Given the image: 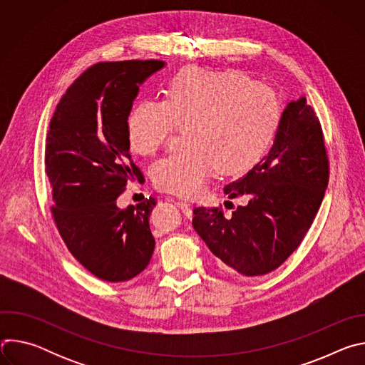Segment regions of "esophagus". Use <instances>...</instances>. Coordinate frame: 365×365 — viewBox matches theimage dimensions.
<instances>
[{"mask_svg":"<svg viewBox=\"0 0 365 365\" xmlns=\"http://www.w3.org/2000/svg\"><path fill=\"white\" fill-rule=\"evenodd\" d=\"M178 206L180 207V210H182V212L186 215V217H189L190 215V203L189 202H186V200H178Z\"/></svg>","mask_w":365,"mask_h":365,"instance_id":"obj_1","label":"esophagus"}]
</instances>
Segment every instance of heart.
I'll return each mask as SVG.
<instances>
[{
	"mask_svg": "<svg viewBox=\"0 0 365 365\" xmlns=\"http://www.w3.org/2000/svg\"><path fill=\"white\" fill-rule=\"evenodd\" d=\"M280 124L272 88L238 72L190 68L170 83L166 99L143 101L128 117L131 148L153 155L176 128L187 150L153 169L154 183L179 196H196L218 168L222 175L251 169L270 147Z\"/></svg>",
	"mask_w": 365,
	"mask_h": 365,
	"instance_id": "obj_1",
	"label": "heart"
}]
</instances>
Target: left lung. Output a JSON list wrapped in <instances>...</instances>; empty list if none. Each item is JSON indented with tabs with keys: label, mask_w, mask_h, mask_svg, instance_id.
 Instances as JSON below:
<instances>
[{
	"label": "left lung",
	"mask_w": 365,
	"mask_h": 365,
	"mask_svg": "<svg viewBox=\"0 0 365 365\" xmlns=\"http://www.w3.org/2000/svg\"><path fill=\"white\" fill-rule=\"evenodd\" d=\"M329 168L322 128L306 98L289 101L267 155L242 178L228 183L230 199L244 206H199L192 225L218 264L248 277L276 270L299 247L314 222L328 186Z\"/></svg>",
	"instance_id": "1"
}]
</instances>
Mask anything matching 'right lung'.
I'll return each mask as SVG.
<instances>
[{"mask_svg": "<svg viewBox=\"0 0 365 365\" xmlns=\"http://www.w3.org/2000/svg\"><path fill=\"white\" fill-rule=\"evenodd\" d=\"M162 61L96 63L66 91L50 120L46 173L56 227L78 262L107 282H125L150 263L154 199L121 207L127 182L143 175L130 155L128 115L140 86Z\"/></svg>", "mask_w": 365, "mask_h": 365, "instance_id": "right-lung-1", "label": "right lung"}]
</instances>
